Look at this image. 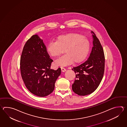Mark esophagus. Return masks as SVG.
I'll use <instances>...</instances> for the list:
<instances>
[{
    "instance_id": "34e87169",
    "label": "esophagus",
    "mask_w": 127,
    "mask_h": 127,
    "mask_svg": "<svg viewBox=\"0 0 127 127\" xmlns=\"http://www.w3.org/2000/svg\"><path fill=\"white\" fill-rule=\"evenodd\" d=\"M61 71H62L63 72H64L66 70L65 68H64V67H61Z\"/></svg>"
}]
</instances>
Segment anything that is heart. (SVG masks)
<instances>
[{"instance_id":"b5f03b06","label":"heart","mask_w":127,"mask_h":127,"mask_svg":"<svg viewBox=\"0 0 127 127\" xmlns=\"http://www.w3.org/2000/svg\"><path fill=\"white\" fill-rule=\"evenodd\" d=\"M90 43L86 38L78 33H69L59 36L56 42H51L47 47V52L53 58L66 54L56 61L57 66H66L73 62H83L89 52Z\"/></svg>"}]
</instances>
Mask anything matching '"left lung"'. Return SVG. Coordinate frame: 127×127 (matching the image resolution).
Returning <instances> with one entry per match:
<instances>
[{"mask_svg": "<svg viewBox=\"0 0 127 127\" xmlns=\"http://www.w3.org/2000/svg\"><path fill=\"white\" fill-rule=\"evenodd\" d=\"M93 33V47L89 59L86 61L73 67L76 73L72 90L80 96L91 94L99 86L104 72L105 56L99 39Z\"/></svg>", "mask_w": 127, "mask_h": 127, "instance_id": "obj_1", "label": "left lung"}]
</instances>
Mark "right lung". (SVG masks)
Returning a JSON list of instances; mask_svg holds the SVG:
<instances>
[{
    "mask_svg": "<svg viewBox=\"0 0 127 127\" xmlns=\"http://www.w3.org/2000/svg\"><path fill=\"white\" fill-rule=\"evenodd\" d=\"M53 61L43 40L37 34L32 35L24 45L20 62L22 78L32 94L43 97L54 91L61 70L50 69Z\"/></svg>",
    "mask_w": 127,
    "mask_h": 127,
    "instance_id": "add662e5",
    "label": "right lung"
}]
</instances>
